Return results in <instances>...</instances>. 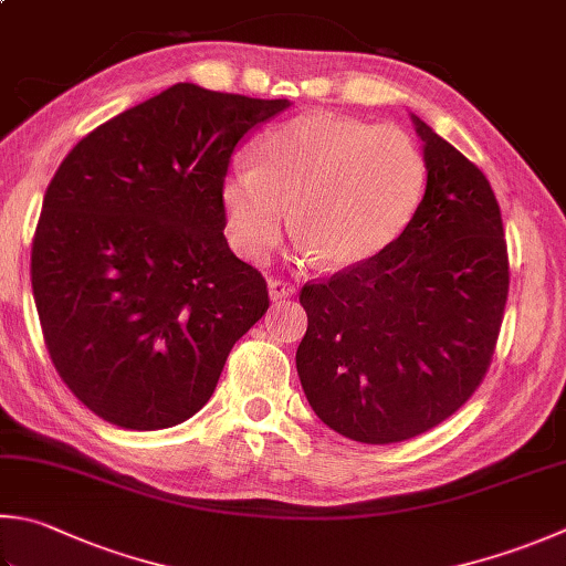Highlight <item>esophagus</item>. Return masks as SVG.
I'll return each instance as SVG.
<instances>
[{
	"instance_id": "1",
	"label": "esophagus",
	"mask_w": 566,
	"mask_h": 566,
	"mask_svg": "<svg viewBox=\"0 0 566 566\" xmlns=\"http://www.w3.org/2000/svg\"><path fill=\"white\" fill-rule=\"evenodd\" d=\"M269 295L271 301H285V297H293L295 295V285L287 283V281H269Z\"/></svg>"
}]
</instances>
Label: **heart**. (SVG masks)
Wrapping results in <instances>:
<instances>
[{
    "label": "heart",
    "mask_w": 566,
    "mask_h": 566,
    "mask_svg": "<svg viewBox=\"0 0 566 566\" xmlns=\"http://www.w3.org/2000/svg\"><path fill=\"white\" fill-rule=\"evenodd\" d=\"M255 167L221 182L227 231L243 259L263 261L293 209L301 255L329 271L375 259L407 229L423 197L426 165L407 133L333 113H307L255 145Z\"/></svg>",
    "instance_id": "heart-1"
}]
</instances>
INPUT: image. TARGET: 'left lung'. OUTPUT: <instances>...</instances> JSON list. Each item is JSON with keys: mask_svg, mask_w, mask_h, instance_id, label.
<instances>
[{"mask_svg": "<svg viewBox=\"0 0 566 566\" xmlns=\"http://www.w3.org/2000/svg\"><path fill=\"white\" fill-rule=\"evenodd\" d=\"M426 191L387 249L305 283L295 352L317 419L359 443H397L449 419L483 381L507 301V247L485 175L411 115Z\"/></svg>", "mask_w": 566, "mask_h": 566, "instance_id": "obj_1", "label": "left lung"}]
</instances>
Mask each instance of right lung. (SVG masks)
<instances>
[{"mask_svg": "<svg viewBox=\"0 0 566 566\" xmlns=\"http://www.w3.org/2000/svg\"><path fill=\"white\" fill-rule=\"evenodd\" d=\"M287 105L177 83L95 127L53 175L31 287L53 367L103 421H187L269 311L263 275L223 237L221 182Z\"/></svg>", "mask_w": 566, "mask_h": 566, "instance_id": "add662e5", "label": "right lung"}]
</instances>
